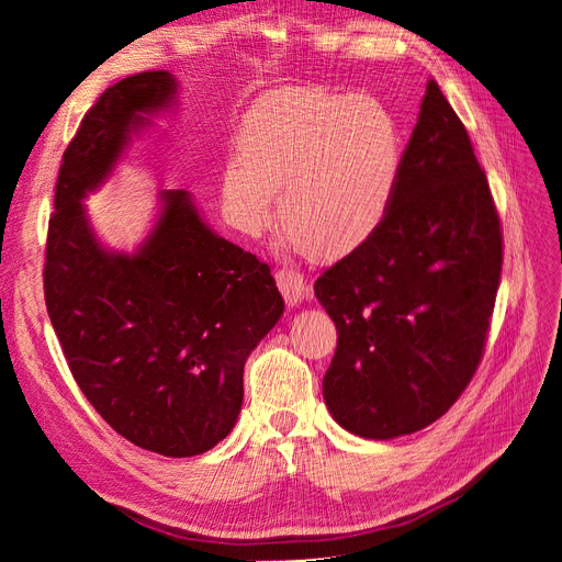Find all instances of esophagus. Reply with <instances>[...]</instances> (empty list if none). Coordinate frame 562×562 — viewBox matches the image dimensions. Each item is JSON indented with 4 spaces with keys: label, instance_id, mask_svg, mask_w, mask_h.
<instances>
[{
    "label": "esophagus",
    "instance_id": "esophagus-1",
    "mask_svg": "<svg viewBox=\"0 0 562 562\" xmlns=\"http://www.w3.org/2000/svg\"><path fill=\"white\" fill-rule=\"evenodd\" d=\"M277 285H279L283 300L288 302V307H295V304H300L304 297L310 295V285L304 283L300 271H293V269H279Z\"/></svg>",
    "mask_w": 562,
    "mask_h": 562
}]
</instances>
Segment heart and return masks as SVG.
Segmentation results:
<instances>
[{
    "mask_svg": "<svg viewBox=\"0 0 562 562\" xmlns=\"http://www.w3.org/2000/svg\"><path fill=\"white\" fill-rule=\"evenodd\" d=\"M403 173L401 124L384 100L323 87L267 95L244 122L239 159L225 166L232 223L260 234L281 190L285 239L318 262L342 260L375 239Z\"/></svg>",
    "mask_w": 562,
    "mask_h": 562,
    "instance_id": "heart-1",
    "label": "heart"
}]
</instances>
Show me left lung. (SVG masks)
<instances>
[{"mask_svg": "<svg viewBox=\"0 0 562 562\" xmlns=\"http://www.w3.org/2000/svg\"><path fill=\"white\" fill-rule=\"evenodd\" d=\"M499 274L487 178L429 79L384 227L314 283L337 328L323 398L339 427L389 440L443 417L481 363Z\"/></svg>", "mask_w": 562, "mask_h": 562, "instance_id": "left-lung-1", "label": "left lung"}]
</instances>
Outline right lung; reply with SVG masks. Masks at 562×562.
<instances>
[{"label": "right lung", "instance_id": "right-lung-1", "mask_svg": "<svg viewBox=\"0 0 562 562\" xmlns=\"http://www.w3.org/2000/svg\"><path fill=\"white\" fill-rule=\"evenodd\" d=\"M176 98L171 72H140L116 81L83 116L56 182L44 297L98 415L133 446L194 457L215 448L241 413L246 359L283 314L274 277L217 236L184 190L159 192L155 227L133 252L100 244L81 203Z\"/></svg>", "mask_w": 562, "mask_h": 562}]
</instances>
